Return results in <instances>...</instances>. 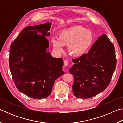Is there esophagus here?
I'll list each match as a JSON object with an SVG mask.
<instances>
[{
    "instance_id": "obj_1",
    "label": "esophagus",
    "mask_w": 123,
    "mask_h": 123,
    "mask_svg": "<svg viewBox=\"0 0 123 123\" xmlns=\"http://www.w3.org/2000/svg\"><path fill=\"white\" fill-rule=\"evenodd\" d=\"M68 64V61L67 60H64V66H67Z\"/></svg>"
}]
</instances>
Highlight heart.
<instances>
[{
    "label": "heart",
    "mask_w": 123,
    "mask_h": 123,
    "mask_svg": "<svg viewBox=\"0 0 123 123\" xmlns=\"http://www.w3.org/2000/svg\"><path fill=\"white\" fill-rule=\"evenodd\" d=\"M93 41L92 32L81 26L66 29L60 33L59 37H54L51 39L52 44L57 52L61 53L64 45H67L68 52L74 57L81 56L86 53Z\"/></svg>",
    "instance_id": "b5f03b06"
}]
</instances>
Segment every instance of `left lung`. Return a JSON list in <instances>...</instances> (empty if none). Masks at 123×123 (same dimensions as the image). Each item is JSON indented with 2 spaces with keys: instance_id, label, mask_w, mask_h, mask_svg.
Returning <instances> with one entry per match:
<instances>
[{
  "instance_id": "obj_1",
  "label": "left lung",
  "mask_w": 123,
  "mask_h": 123,
  "mask_svg": "<svg viewBox=\"0 0 123 123\" xmlns=\"http://www.w3.org/2000/svg\"><path fill=\"white\" fill-rule=\"evenodd\" d=\"M73 62L69 69L74 79L73 93L78 98H90L105 90L111 81L116 66L114 45L103 34L88 53Z\"/></svg>"
}]
</instances>
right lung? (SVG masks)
<instances>
[{"instance_id":"1","label":"right lung","mask_w":123,"mask_h":123,"mask_svg":"<svg viewBox=\"0 0 123 123\" xmlns=\"http://www.w3.org/2000/svg\"><path fill=\"white\" fill-rule=\"evenodd\" d=\"M51 25L26 27L10 46L9 66L16 86L35 99L48 97L55 81L64 73L63 59L53 57L47 49Z\"/></svg>"}]
</instances>
